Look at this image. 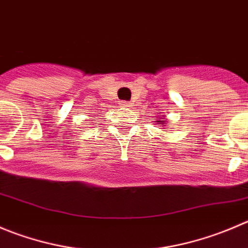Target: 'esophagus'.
Listing matches in <instances>:
<instances>
[{
	"label": "esophagus",
	"instance_id": "obj_1",
	"mask_svg": "<svg viewBox=\"0 0 248 248\" xmlns=\"http://www.w3.org/2000/svg\"><path fill=\"white\" fill-rule=\"evenodd\" d=\"M120 104H121L124 108H129V107H131V103H128V102H121V103H120Z\"/></svg>",
	"mask_w": 248,
	"mask_h": 248
}]
</instances>
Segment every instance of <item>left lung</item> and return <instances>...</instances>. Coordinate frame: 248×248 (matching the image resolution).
Instances as JSON below:
<instances>
[{
	"label": "left lung",
	"mask_w": 248,
	"mask_h": 248,
	"mask_svg": "<svg viewBox=\"0 0 248 248\" xmlns=\"http://www.w3.org/2000/svg\"><path fill=\"white\" fill-rule=\"evenodd\" d=\"M155 119H156V121H155V124H166V116L165 115H160V116H155Z\"/></svg>",
	"instance_id": "left-lung-1"
}]
</instances>
